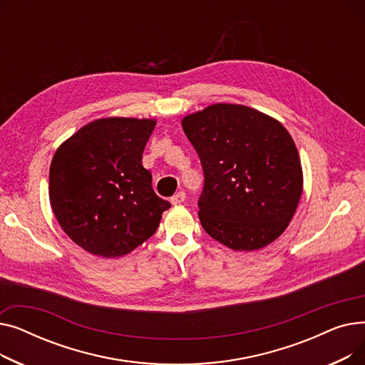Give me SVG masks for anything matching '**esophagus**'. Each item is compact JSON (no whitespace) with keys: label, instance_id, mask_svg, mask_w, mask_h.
Segmentation results:
<instances>
[{"label":"esophagus","instance_id":"esophagus-1","mask_svg":"<svg viewBox=\"0 0 365 365\" xmlns=\"http://www.w3.org/2000/svg\"><path fill=\"white\" fill-rule=\"evenodd\" d=\"M185 198H186L185 192H178L176 195H173V197L170 198V202H171L173 205H178V204H182V202L185 201Z\"/></svg>","mask_w":365,"mask_h":365}]
</instances>
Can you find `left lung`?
Segmentation results:
<instances>
[{
    "instance_id": "left-lung-1",
    "label": "left lung",
    "mask_w": 365,
    "mask_h": 365,
    "mask_svg": "<svg viewBox=\"0 0 365 365\" xmlns=\"http://www.w3.org/2000/svg\"><path fill=\"white\" fill-rule=\"evenodd\" d=\"M183 131L204 170L200 220L235 252L274 242L292 222L303 190L296 143L275 118L237 103L189 113Z\"/></svg>"
}]
</instances>
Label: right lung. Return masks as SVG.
<instances>
[{
	"mask_svg": "<svg viewBox=\"0 0 365 365\" xmlns=\"http://www.w3.org/2000/svg\"><path fill=\"white\" fill-rule=\"evenodd\" d=\"M157 120H94L66 139L50 164L48 197L65 234L86 252L113 259L149 240L171 205L142 164Z\"/></svg>",
	"mask_w": 365,
	"mask_h": 365,
	"instance_id": "right-lung-1",
	"label": "right lung"
}]
</instances>
